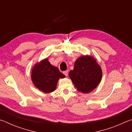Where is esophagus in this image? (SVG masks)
Instances as JSON below:
<instances>
[{"instance_id":"esophagus-1","label":"esophagus","mask_w":132,"mask_h":132,"mask_svg":"<svg viewBox=\"0 0 132 132\" xmlns=\"http://www.w3.org/2000/svg\"><path fill=\"white\" fill-rule=\"evenodd\" d=\"M63 74L66 76L67 77L68 76V71L66 70V71H63Z\"/></svg>"}]
</instances>
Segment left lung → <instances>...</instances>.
Here are the masks:
<instances>
[{
    "instance_id": "left-lung-1",
    "label": "left lung",
    "mask_w": 132,
    "mask_h": 132,
    "mask_svg": "<svg viewBox=\"0 0 132 132\" xmlns=\"http://www.w3.org/2000/svg\"><path fill=\"white\" fill-rule=\"evenodd\" d=\"M69 76L77 90L87 94L93 91L101 81V66L92 56H81L76 60L74 69L69 71Z\"/></svg>"
}]
</instances>
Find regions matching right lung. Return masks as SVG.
Wrapping results in <instances>:
<instances>
[{"label":"right lung","mask_w":132,"mask_h":132,"mask_svg":"<svg viewBox=\"0 0 132 132\" xmlns=\"http://www.w3.org/2000/svg\"><path fill=\"white\" fill-rule=\"evenodd\" d=\"M31 81L34 86L46 94L54 91L59 80L65 77L57 67L51 64L48 57L37 62L31 69Z\"/></svg>","instance_id":"1"}]
</instances>
